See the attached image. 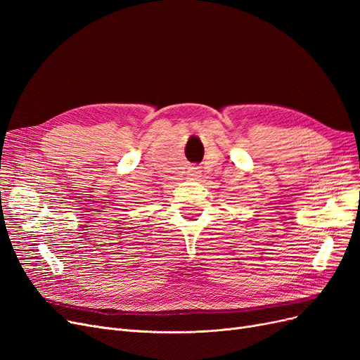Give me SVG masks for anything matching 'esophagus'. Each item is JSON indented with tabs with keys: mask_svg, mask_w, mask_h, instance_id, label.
<instances>
[{
	"mask_svg": "<svg viewBox=\"0 0 360 360\" xmlns=\"http://www.w3.org/2000/svg\"><path fill=\"white\" fill-rule=\"evenodd\" d=\"M191 177H197L198 174H200V171H198V168H191Z\"/></svg>",
	"mask_w": 360,
	"mask_h": 360,
	"instance_id": "34e87169",
	"label": "esophagus"
}]
</instances>
